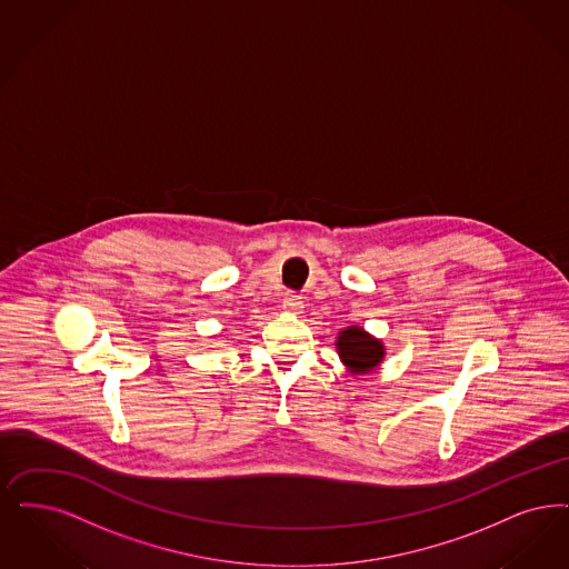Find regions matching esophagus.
I'll return each mask as SVG.
<instances>
[{
  "label": "esophagus",
  "mask_w": 569,
  "mask_h": 569,
  "mask_svg": "<svg viewBox=\"0 0 569 569\" xmlns=\"http://www.w3.org/2000/svg\"><path fill=\"white\" fill-rule=\"evenodd\" d=\"M281 305H283V309L290 311V313H302V309H305V302H302V298L298 295L283 296Z\"/></svg>",
  "instance_id": "esophagus-1"
}]
</instances>
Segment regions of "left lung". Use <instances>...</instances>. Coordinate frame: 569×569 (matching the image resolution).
<instances>
[{"mask_svg":"<svg viewBox=\"0 0 569 569\" xmlns=\"http://www.w3.org/2000/svg\"><path fill=\"white\" fill-rule=\"evenodd\" d=\"M337 353L342 366L353 377H362L377 370L386 360V345L372 335H368L360 326H349L337 337Z\"/></svg>","mask_w":569,"mask_h":569,"instance_id":"obj_1","label":"left lung"}]
</instances>
